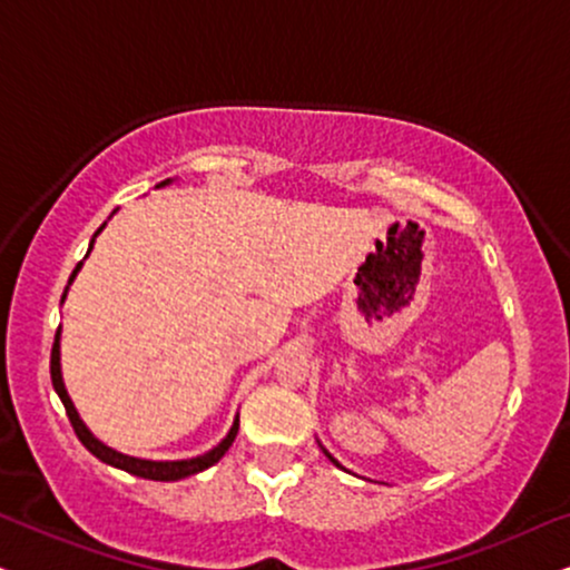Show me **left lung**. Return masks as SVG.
<instances>
[{
  "label": "left lung",
  "mask_w": 570,
  "mask_h": 570,
  "mask_svg": "<svg viewBox=\"0 0 570 570\" xmlns=\"http://www.w3.org/2000/svg\"><path fill=\"white\" fill-rule=\"evenodd\" d=\"M320 446H322V444H320ZM322 452H325V454H327V460H330V462H333V465H338V468H343V465H341V462H338V460H335V456H333V454H330L325 446H322Z\"/></svg>",
  "instance_id": "obj_1"
}]
</instances>
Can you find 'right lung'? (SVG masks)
I'll return each mask as SVG.
<instances>
[{
    "label": "right lung",
    "mask_w": 570,
    "mask_h": 570,
    "mask_svg": "<svg viewBox=\"0 0 570 570\" xmlns=\"http://www.w3.org/2000/svg\"><path fill=\"white\" fill-rule=\"evenodd\" d=\"M168 181H171V179L160 181L158 187L168 185ZM102 227H105V224H102ZM102 227L95 232V237L100 235ZM95 237H91L89 250H91V245H95ZM89 250H87V256H89ZM81 264H83V262L76 264V269H73V274H70L68 285L73 283V277H76V274H79ZM66 293H68V287H66ZM66 293H62V301H66ZM49 375H52V385H55V391H58L60 402H62V406H66V414H68L70 425H73V431H76V435H79L81 444L87 446L89 452L97 456V460H102L105 465H114V468H118V470H126V473L137 475V479H147V481H181V479H187V475L200 473V470H206V468H210V465H216V462H219L222 456L227 454V449L232 446V441H235V435H237V428H240V417H235V423H232L229 433L224 435V439H222V444H216V446L210 449V452H206V454L193 456V460H171V462L139 460V456L121 454V452H116V449L105 446L102 441H100V439H95V435H91L89 428L83 425V420L79 417V412H76L73 402H70V396H68V391H66V383H62V372H60V327H58V333H55L52 356H49Z\"/></svg>",
    "instance_id": "obj_1"
}]
</instances>
